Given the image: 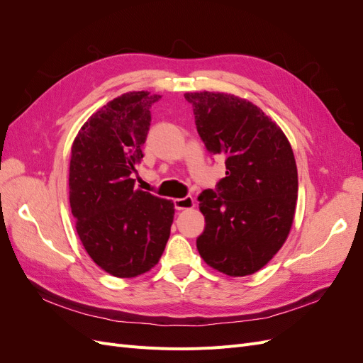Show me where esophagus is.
I'll list each match as a JSON object with an SVG mask.
<instances>
[{
    "label": "esophagus",
    "instance_id": "1",
    "mask_svg": "<svg viewBox=\"0 0 363 363\" xmlns=\"http://www.w3.org/2000/svg\"><path fill=\"white\" fill-rule=\"evenodd\" d=\"M174 207L177 211H184V208H192L194 207V199L192 196H183V199H175Z\"/></svg>",
    "mask_w": 363,
    "mask_h": 363
}]
</instances>
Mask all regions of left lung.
I'll return each instance as SVG.
<instances>
[{"label": "left lung", "mask_w": 363, "mask_h": 363, "mask_svg": "<svg viewBox=\"0 0 363 363\" xmlns=\"http://www.w3.org/2000/svg\"><path fill=\"white\" fill-rule=\"evenodd\" d=\"M211 155L225 177L199 195L204 232L196 248L207 265L232 277L263 268L294 221L298 175L283 131L257 106L230 94H184Z\"/></svg>", "instance_id": "left-lung-1"}]
</instances>
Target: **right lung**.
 <instances>
[{
	"mask_svg": "<svg viewBox=\"0 0 363 363\" xmlns=\"http://www.w3.org/2000/svg\"><path fill=\"white\" fill-rule=\"evenodd\" d=\"M162 95L128 92L95 112L72 144L69 203L87 255L115 277H136L159 262L171 233L174 204L135 188Z\"/></svg>",
	"mask_w": 363,
	"mask_h": 363,
	"instance_id": "1",
	"label": "right lung"
}]
</instances>
